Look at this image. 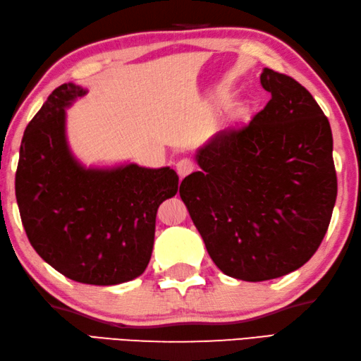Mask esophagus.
<instances>
[{"mask_svg": "<svg viewBox=\"0 0 361 361\" xmlns=\"http://www.w3.org/2000/svg\"><path fill=\"white\" fill-rule=\"evenodd\" d=\"M176 171H178L179 178L183 179L185 176H188L190 173L195 171V163L193 160L190 159H180L178 163H176Z\"/></svg>", "mask_w": 361, "mask_h": 361, "instance_id": "obj_1", "label": "esophagus"}]
</instances>
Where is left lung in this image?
<instances>
[{
  "mask_svg": "<svg viewBox=\"0 0 361 361\" xmlns=\"http://www.w3.org/2000/svg\"><path fill=\"white\" fill-rule=\"evenodd\" d=\"M261 85L271 94L267 105L201 147L202 171L179 188L216 267L253 283L311 259L338 193L331 128L321 106L284 73L264 69Z\"/></svg>",
  "mask_w": 361,
  "mask_h": 361,
  "instance_id": "obj_1",
  "label": "left lung"
}]
</instances>
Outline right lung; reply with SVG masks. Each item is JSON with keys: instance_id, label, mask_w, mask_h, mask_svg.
<instances>
[{"instance_id": "right-lung-1", "label": "right lung", "mask_w": 361, "mask_h": 361, "mask_svg": "<svg viewBox=\"0 0 361 361\" xmlns=\"http://www.w3.org/2000/svg\"><path fill=\"white\" fill-rule=\"evenodd\" d=\"M86 91L54 90L26 127L16 173L23 228L45 262L73 281L111 286L146 270L160 204L178 193L173 169L135 163L86 169L66 141L64 108Z\"/></svg>"}]
</instances>
